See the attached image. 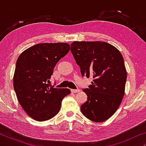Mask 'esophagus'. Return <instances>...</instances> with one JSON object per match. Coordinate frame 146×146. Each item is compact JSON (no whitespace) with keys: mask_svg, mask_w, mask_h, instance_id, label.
Returning <instances> with one entry per match:
<instances>
[{"mask_svg":"<svg viewBox=\"0 0 146 146\" xmlns=\"http://www.w3.org/2000/svg\"><path fill=\"white\" fill-rule=\"evenodd\" d=\"M71 92H72V93H77V92H79L80 90H79V89H76V90L72 89V90H71Z\"/></svg>","mask_w":146,"mask_h":146,"instance_id":"34e87169","label":"esophagus"}]
</instances>
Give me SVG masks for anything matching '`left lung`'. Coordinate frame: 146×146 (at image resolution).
Here are the masks:
<instances>
[{
  "label": "left lung",
  "mask_w": 146,
  "mask_h": 146,
  "mask_svg": "<svg viewBox=\"0 0 146 146\" xmlns=\"http://www.w3.org/2000/svg\"><path fill=\"white\" fill-rule=\"evenodd\" d=\"M70 50L82 76L93 78L89 88L83 90L88 98L80 107L82 113L94 122L107 120L124 96L127 72L122 55L115 46L101 41H74Z\"/></svg>",
  "instance_id": "8db88e82"
}]
</instances>
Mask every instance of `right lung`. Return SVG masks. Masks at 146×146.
Here are the masks:
<instances>
[{
  "label": "right lung",
  "mask_w": 146,
  "mask_h": 146,
  "mask_svg": "<svg viewBox=\"0 0 146 146\" xmlns=\"http://www.w3.org/2000/svg\"><path fill=\"white\" fill-rule=\"evenodd\" d=\"M70 51L68 43H41L29 48L18 58L13 86L18 101L30 117L43 121L60 110L68 88H55L48 84L54 66Z\"/></svg>",
  "instance_id": "add662e5"
}]
</instances>
